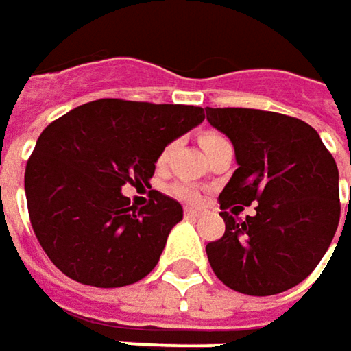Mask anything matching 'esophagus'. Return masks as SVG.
<instances>
[{
	"instance_id": "obj_1",
	"label": "esophagus",
	"mask_w": 351,
	"mask_h": 351,
	"mask_svg": "<svg viewBox=\"0 0 351 351\" xmlns=\"http://www.w3.org/2000/svg\"><path fill=\"white\" fill-rule=\"evenodd\" d=\"M203 215H205V210L193 209V207H185V217H187V219H199V217H203Z\"/></svg>"
}]
</instances>
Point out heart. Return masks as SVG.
I'll list each match as a JSON object with an SVG mask.
<instances>
[{
  "instance_id": "b5f03b06",
  "label": "heart",
  "mask_w": 351,
  "mask_h": 351,
  "mask_svg": "<svg viewBox=\"0 0 351 351\" xmlns=\"http://www.w3.org/2000/svg\"><path fill=\"white\" fill-rule=\"evenodd\" d=\"M219 138H223V136H221V134H215V132H205V134L201 136V144H203V148H205V146H209V144H213V142H217ZM169 150H171V146H168V148H164V150H162V154H160V158H158V164H160V166H162V164H166ZM171 191L180 197V199H183V201H197V199H199V191H197L193 185H187V183H178V185H173V189H171Z\"/></svg>"
}]
</instances>
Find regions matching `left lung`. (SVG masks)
I'll use <instances>...</instances> for the list:
<instances>
[{
	"label": "left lung",
	"mask_w": 351,
	"mask_h": 351,
	"mask_svg": "<svg viewBox=\"0 0 351 351\" xmlns=\"http://www.w3.org/2000/svg\"><path fill=\"white\" fill-rule=\"evenodd\" d=\"M205 111L210 127L230 138L238 164L219 197L226 230L207 244L210 267L226 287L244 295L291 289L313 274L336 234V162L301 119L260 109ZM252 202L258 203L256 215L244 221L226 213Z\"/></svg>",
	"instance_id": "obj_1"
}]
</instances>
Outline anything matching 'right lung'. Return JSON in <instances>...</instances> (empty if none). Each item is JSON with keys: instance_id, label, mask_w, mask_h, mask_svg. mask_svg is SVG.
I'll list each match as a JSON object with an SVG mask.
<instances>
[{"instance_id": "add662e5", "label": "right lung", "mask_w": 351, "mask_h": 351, "mask_svg": "<svg viewBox=\"0 0 351 351\" xmlns=\"http://www.w3.org/2000/svg\"><path fill=\"white\" fill-rule=\"evenodd\" d=\"M193 105L99 99L50 123L25 169L33 230L64 276L125 287L156 267L182 205L158 191L142 209L121 193L142 185L169 142L203 123Z\"/></svg>"}]
</instances>
